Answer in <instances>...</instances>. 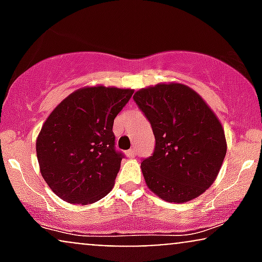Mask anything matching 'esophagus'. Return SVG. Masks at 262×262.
Here are the masks:
<instances>
[{
	"label": "esophagus",
	"instance_id": "1",
	"mask_svg": "<svg viewBox=\"0 0 262 262\" xmlns=\"http://www.w3.org/2000/svg\"><path fill=\"white\" fill-rule=\"evenodd\" d=\"M127 154H128V156H130V158H133V156L137 155V149H135V148L129 149L127 151Z\"/></svg>",
	"mask_w": 262,
	"mask_h": 262
}]
</instances>
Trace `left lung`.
Listing matches in <instances>:
<instances>
[{"mask_svg":"<svg viewBox=\"0 0 262 262\" xmlns=\"http://www.w3.org/2000/svg\"><path fill=\"white\" fill-rule=\"evenodd\" d=\"M133 100L155 137L154 152L141 161L148 187L175 203L202 194L214 182L227 152L215 114L200 95L181 83L139 90Z\"/></svg>","mask_w":262,"mask_h":262,"instance_id":"obj_1","label":"left lung"}]
</instances>
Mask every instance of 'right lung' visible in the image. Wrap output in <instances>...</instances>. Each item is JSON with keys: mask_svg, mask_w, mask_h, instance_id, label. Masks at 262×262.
<instances>
[{"mask_svg": "<svg viewBox=\"0 0 262 262\" xmlns=\"http://www.w3.org/2000/svg\"><path fill=\"white\" fill-rule=\"evenodd\" d=\"M133 90L86 87L48 117L37 139L45 182L60 198L87 204L110 193L124 154L116 148L113 122Z\"/></svg>", "mask_w": 262, "mask_h": 262, "instance_id": "1", "label": "right lung"}]
</instances>
